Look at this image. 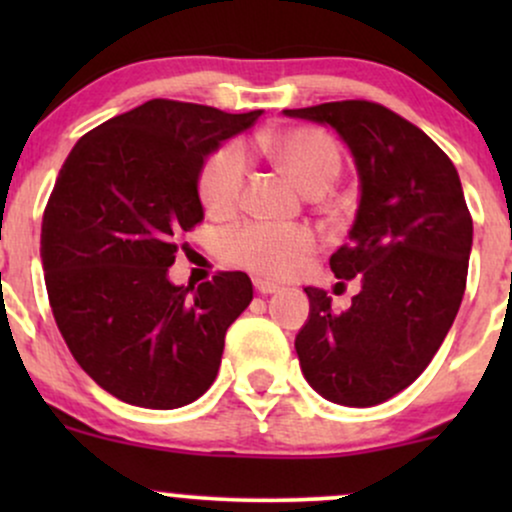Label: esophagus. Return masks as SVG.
Instances as JSON below:
<instances>
[{
	"instance_id": "esophagus-1",
	"label": "esophagus",
	"mask_w": 512,
	"mask_h": 512,
	"mask_svg": "<svg viewBox=\"0 0 512 512\" xmlns=\"http://www.w3.org/2000/svg\"><path fill=\"white\" fill-rule=\"evenodd\" d=\"M252 284H255V289L260 291V293H264V296H267V293H276V291H279V284H274V281L262 279V276H255V279H252Z\"/></svg>"
}]
</instances>
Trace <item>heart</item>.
<instances>
[{"instance_id":"1","label":"heart","mask_w":512,"mask_h":512,"mask_svg":"<svg viewBox=\"0 0 512 512\" xmlns=\"http://www.w3.org/2000/svg\"><path fill=\"white\" fill-rule=\"evenodd\" d=\"M264 146L305 192L327 190L342 170L339 146L322 129H286L267 137ZM245 173H248V161L240 144H223L214 154H209L197 178L204 209L214 216L231 214L243 195ZM313 248V231L289 223L255 221L223 236V255L228 262L264 276L296 272Z\"/></svg>"}]
</instances>
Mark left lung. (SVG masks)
<instances>
[{
    "instance_id": "8db88e82",
    "label": "left lung",
    "mask_w": 512,
    "mask_h": 512,
    "mask_svg": "<svg viewBox=\"0 0 512 512\" xmlns=\"http://www.w3.org/2000/svg\"><path fill=\"white\" fill-rule=\"evenodd\" d=\"M330 125L354 154L361 202L330 257L337 279L361 281L351 308L308 286L310 317L296 337L313 390L344 407H373L424 373L460 310L472 216L445 151L402 115L370 101L284 110Z\"/></svg>"
}]
</instances>
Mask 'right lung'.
Returning <instances> with one entry per match:
<instances>
[{
	"label": "right lung",
	"instance_id": "right-lung-1",
	"mask_svg": "<svg viewBox=\"0 0 512 512\" xmlns=\"http://www.w3.org/2000/svg\"><path fill=\"white\" fill-rule=\"evenodd\" d=\"M260 115L154 98L84 134L57 175L40 233L52 315L76 363L122 402L185 407L219 373L250 276L195 289L170 284L168 267L204 219L207 156Z\"/></svg>",
	"mask_w": 512,
	"mask_h": 512
}]
</instances>
